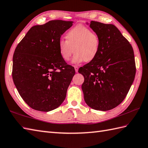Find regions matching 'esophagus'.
<instances>
[{"instance_id": "esophagus-1", "label": "esophagus", "mask_w": 148, "mask_h": 148, "mask_svg": "<svg viewBox=\"0 0 148 148\" xmlns=\"http://www.w3.org/2000/svg\"><path fill=\"white\" fill-rule=\"evenodd\" d=\"M74 69H75V72H76V73H77L78 69H79V67L77 66H74Z\"/></svg>"}]
</instances>
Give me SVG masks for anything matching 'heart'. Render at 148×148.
<instances>
[{"label":"heart","mask_w":148,"mask_h":148,"mask_svg":"<svg viewBox=\"0 0 148 148\" xmlns=\"http://www.w3.org/2000/svg\"><path fill=\"white\" fill-rule=\"evenodd\" d=\"M65 38L66 41L60 40L58 43V53L64 60H69L73 51V64L90 62L98 56L100 39L88 27L81 25L75 26L66 33Z\"/></svg>","instance_id":"obj_1"}]
</instances>
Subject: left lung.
Wrapping results in <instances>:
<instances>
[{
  "label": "left lung",
  "mask_w": 148,
  "mask_h": 148,
  "mask_svg": "<svg viewBox=\"0 0 148 148\" xmlns=\"http://www.w3.org/2000/svg\"><path fill=\"white\" fill-rule=\"evenodd\" d=\"M90 27L99 37L100 49L97 58L78 73L84 78L81 88L86 103L97 110L107 111L121 103L133 83L134 54L115 26L91 21Z\"/></svg>",
  "instance_id": "8db88e82"
}]
</instances>
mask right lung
I'll list each match as a JSON object with an SVG mask.
<instances>
[{
  "mask_svg": "<svg viewBox=\"0 0 148 148\" xmlns=\"http://www.w3.org/2000/svg\"><path fill=\"white\" fill-rule=\"evenodd\" d=\"M73 23L52 20L34 26L16 48L14 83L23 100L34 110H53L66 97L75 69L60 57L58 43Z\"/></svg>",
  "mask_w": 148,
  "mask_h": 148,
  "instance_id": "right-lung-1",
  "label": "right lung"
}]
</instances>
